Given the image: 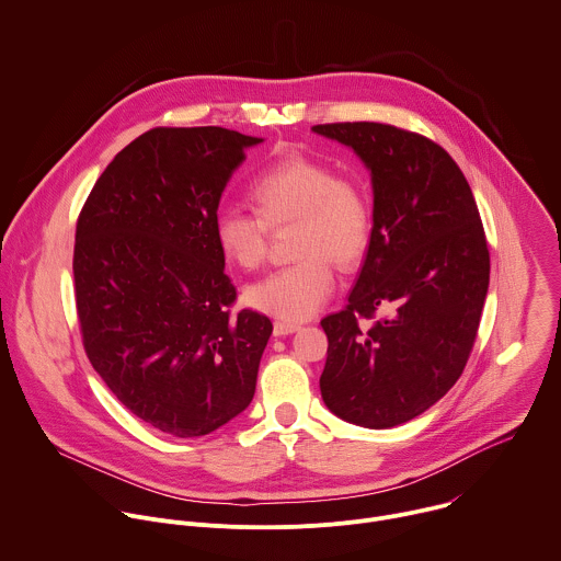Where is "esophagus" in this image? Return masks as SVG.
Here are the masks:
<instances>
[{"label":"esophagus","instance_id":"obj_1","mask_svg":"<svg viewBox=\"0 0 561 561\" xmlns=\"http://www.w3.org/2000/svg\"><path fill=\"white\" fill-rule=\"evenodd\" d=\"M300 331V324H294V322H285V320H276L274 322V335L276 337H285V335H291Z\"/></svg>","mask_w":561,"mask_h":561}]
</instances>
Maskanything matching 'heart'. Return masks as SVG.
I'll return each instance as SVG.
<instances>
[{
    "mask_svg": "<svg viewBox=\"0 0 561 561\" xmlns=\"http://www.w3.org/2000/svg\"><path fill=\"white\" fill-rule=\"evenodd\" d=\"M252 204L256 215L239 208L217 213L215 243L230 263L254 270L267 254V228L296 224L298 261L252 283L245 300L285 322L309 320L333 294L331 261L351 267L364 256L373 228L370 202L355 182L340 178L331 167L287 153L259 175Z\"/></svg>",
    "mask_w": 561,
    "mask_h": 561,
    "instance_id": "obj_1",
    "label": "heart"
}]
</instances>
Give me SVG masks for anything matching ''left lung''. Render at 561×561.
<instances>
[{"label":"left lung","instance_id":"left-lung-1","mask_svg":"<svg viewBox=\"0 0 561 561\" xmlns=\"http://www.w3.org/2000/svg\"><path fill=\"white\" fill-rule=\"evenodd\" d=\"M311 131L348 147L373 186L364 265L346 309L320 322V392L335 416L388 430L434 405L467 364L489 289L484 230L465 175L432 140L381 123Z\"/></svg>","mask_w":561,"mask_h":561}]
</instances>
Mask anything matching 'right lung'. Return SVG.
Here are the masks:
<instances>
[{"mask_svg": "<svg viewBox=\"0 0 561 561\" xmlns=\"http://www.w3.org/2000/svg\"><path fill=\"white\" fill-rule=\"evenodd\" d=\"M263 138L158 127L103 171L79 217L77 309L94 370L151 427L195 438L252 401L270 318L230 316L237 289L213 224Z\"/></svg>", "mask_w": 561, "mask_h": 561, "instance_id": "1", "label": "right lung"}]
</instances>
